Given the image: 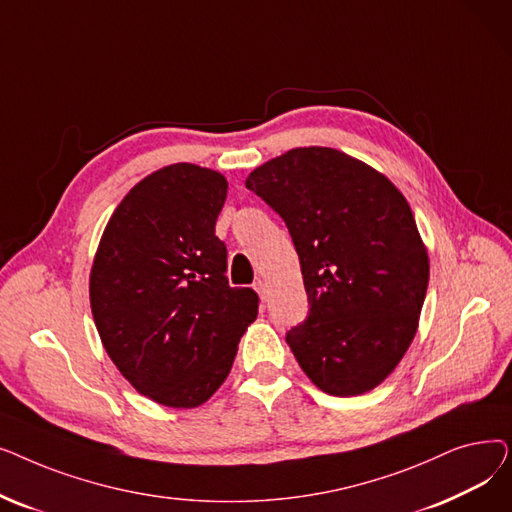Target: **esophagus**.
<instances>
[{
	"instance_id": "esophagus-1",
	"label": "esophagus",
	"mask_w": 512,
	"mask_h": 512,
	"mask_svg": "<svg viewBox=\"0 0 512 512\" xmlns=\"http://www.w3.org/2000/svg\"><path fill=\"white\" fill-rule=\"evenodd\" d=\"M253 286H255L257 294H259V297H261V301H265V299H267V284H265L263 280H257Z\"/></svg>"
}]
</instances>
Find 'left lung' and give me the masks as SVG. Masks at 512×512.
Returning <instances> with one entry per match:
<instances>
[{
	"instance_id": "left-lung-1",
	"label": "left lung",
	"mask_w": 512,
	"mask_h": 512,
	"mask_svg": "<svg viewBox=\"0 0 512 512\" xmlns=\"http://www.w3.org/2000/svg\"><path fill=\"white\" fill-rule=\"evenodd\" d=\"M247 188L284 220L309 315L286 334L307 378L332 396L382 384L411 346L429 259L398 188L330 147H299L253 170Z\"/></svg>"
}]
</instances>
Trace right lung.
Masks as SVG:
<instances>
[{
	"instance_id": "1",
	"label": "right lung",
	"mask_w": 512,
	"mask_h": 512,
	"mask_svg": "<svg viewBox=\"0 0 512 512\" xmlns=\"http://www.w3.org/2000/svg\"><path fill=\"white\" fill-rule=\"evenodd\" d=\"M226 178L166 166L116 207L95 253L89 297L107 355L147 398L193 409L218 390L257 319L253 288H232L215 220Z\"/></svg>"
}]
</instances>
